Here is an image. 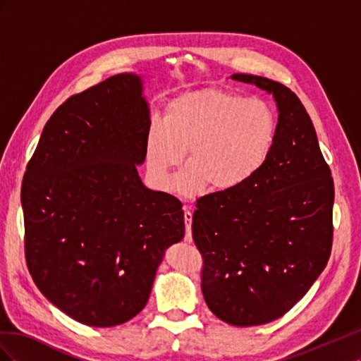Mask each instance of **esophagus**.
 I'll use <instances>...</instances> for the list:
<instances>
[{
    "mask_svg": "<svg viewBox=\"0 0 361 361\" xmlns=\"http://www.w3.org/2000/svg\"><path fill=\"white\" fill-rule=\"evenodd\" d=\"M183 218H185V228H187V233H185V243H192V233H191V223H192V214L188 206H183Z\"/></svg>",
    "mask_w": 361,
    "mask_h": 361,
    "instance_id": "34e87169",
    "label": "esophagus"
}]
</instances>
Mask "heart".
<instances>
[{
    "mask_svg": "<svg viewBox=\"0 0 361 361\" xmlns=\"http://www.w3.org/2000/svg\"><path fill=\"white\" fill-rule=\"evenodd\" d=\"M276 140L277 116L268 102L215 87L190 90L167 104L164 120L149 123L147 173L157 190L170 191L187 152L190 166L174 183L179 194L194 197L207 185L233 191L265 166Z\"/></svg>",
    "mask_w": 361,
    "mask_h": 361,
    "instance_id": "1",
    "label": "heart"
}]
</instances>
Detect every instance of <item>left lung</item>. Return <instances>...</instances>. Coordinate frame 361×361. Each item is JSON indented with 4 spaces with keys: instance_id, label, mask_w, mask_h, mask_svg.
I'll list each match as a JSON object with an SVG mask.
<instances>
[{
    "instance_id": "left-lung-1",
    "label": "left lung",
    "mask_w": 361,
    "mask_h": 361,
    "mask_svg": "<svg viewBox=\"0 0 361 361\" xmlns=\"http://www.w3.org/2000/svg\"><path fill=\"white\" fill-rule=\"evenodd\" d=\"M277 106L271 157L241 188L197 200L192 238L204 259L209 310L236 326L289 312L321 276L333 244L334 183L312 120L293 92L264 76L233 73Z\"/></svg>"
}]
</instances>
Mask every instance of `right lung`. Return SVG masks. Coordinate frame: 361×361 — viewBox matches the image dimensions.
Segmentation results:
<instances>
[{
	"mask_svg": "<svg viewBox=\"0 0 361 361\" xmlns=\"http://www.w3.org/2000/svg\"><path fill=\"white\" fill-rule=\"evenodd\" d=\"M143 78L117 73L60 105L20 190L25 257L39 290L72 319L114 326L145 309L164 253L185 235L182 203L149 190Z\"/></svg>",
	"mask_w": 361,
	"mask_h": 361,
	"instance_id": "right-lung-1",
	"label": "right lung"
}]
</instances>
